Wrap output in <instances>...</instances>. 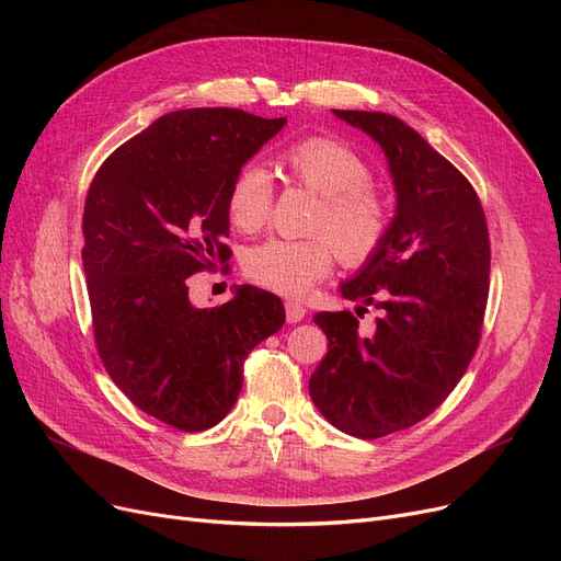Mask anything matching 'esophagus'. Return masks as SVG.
Segmentation results:
<instances>
[{"instance_id":"1","label":"esophagus","mask_w":561,"mask_h":561,"mask_svg":"<svg viewBox=\"0 0 561 561\" xmlns=\"http://www.w3.org/2000/svg\"><path fill=\"white\" fill-rule=\"evenodd\" d=\"M307 316V307H301L299 301H285V318L287 322H299Z\"/></svg>"}]
</instances>
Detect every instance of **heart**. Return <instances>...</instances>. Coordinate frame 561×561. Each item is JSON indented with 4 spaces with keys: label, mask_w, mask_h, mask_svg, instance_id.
<instances>
[{
    "label": "heart",
    "mask_w": 561,
    "mask_h": 561,
    "mask_svg": "<svg viewBox=\"0 0 561 561\" xmlns=\"http://www.w3.org/2000/svg\"><path fill=\"white\" fill-rule=\"evenodd\" d=\"M278 165L290 182L318 196L307 241H266L245 254V276L285 297H304L330 276L336 254L363 266L383 248L393 229V210L371 184L369 163L346 142L309 135L287 147ZM227 217L243 233L260 231L271 215L274 190L257 165H243L229 182Z\"/></svg>",
    "instance_id": "obj_1"
}]
</instances>
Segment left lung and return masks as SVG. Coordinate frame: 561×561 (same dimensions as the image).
Wrapping results in <instances>:
<instances>
[{
  "label": "left lung",
  "mask_w": 561,
  "mask_h": 561,
  "mask_svg": "<svg viewBox=\"0 0 561 561\" xmlns=\"http://www.w3.org/2000/svg\"><path fill=\"white\" fill-rule=\"evenodd\" d=\"M334 114L381 145L398 213L383 248L342 285L346 299L381 311L375 330L363 334L351 311L316 313L328 355L309 390L339 431L375 439L433 414L466 375L482 336L491 245L474 186L414 128L383 112Z\"/></svg>",
  "instance_id": "obj_1"
}]
</instances>
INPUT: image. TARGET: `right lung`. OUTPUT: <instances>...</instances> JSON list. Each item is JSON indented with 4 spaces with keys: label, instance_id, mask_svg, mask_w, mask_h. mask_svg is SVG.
<instances>
[{
    "label": "right lung",
    "instance_id": "obj_1",
    "mask_svg": "<svg viewBox=\"0 0 561 561\" xmlns=\"http://www.w3.org/2000/svg\"><path fill=\"white\" fill-rule=\"evenodd\" d=\"M285 118L231 107L163 114L103 161L83 206L93 336L122 393L184 433L233 407L250 351L285 322L283 301L252 285L196 309L186 280L229 262L231 178Z\"/></svg>",
    "mask_w": 561,
    "mask_h": 561
}]
</instances>
